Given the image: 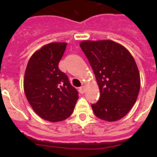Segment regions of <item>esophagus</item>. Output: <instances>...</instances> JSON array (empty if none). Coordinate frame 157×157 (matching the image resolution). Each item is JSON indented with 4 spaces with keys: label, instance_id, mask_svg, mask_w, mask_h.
I'll list each match as a JSON object with an SVG mask.
<instances>
[{
    "label": "esophagus",
    "instance_id": "obj_1",
    "mask_svg": "<svg viewBox=\"0 0 157 157\" xmlns=\"http://www.w3.org/2000/svg\"><path fill=\"white\" fill-rule=\"evenodd\" d=\"M79 92H80L81 94L85 93V92H86V86H81V87L79 88Z\"/></svg>",
    "mask_w": 157,
    "mask_h": 157
}]
</instances>
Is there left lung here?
Wrapping results in <instances>:
<instances>
[{"label": "left lung", "mask_w": 157, "mask_h": 157, "mask_svg": "<svg viewBox=\"0 0 157 157\" xmlns=\"http://www.w3.org/2000/svg\"><path fill=\"white\" fill-rule=\"evenodd\" d=\"M95 75L100 95L92 104L97 117L116 121L129 112L140 89V76L134 58L112 40H84L80 44Z\"/></svg>", "instance_id": "8db88e82"}]
</instances>
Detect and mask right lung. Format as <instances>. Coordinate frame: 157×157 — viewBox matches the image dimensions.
<instances>
[{
  "mask_svg": "<svg viewBox=\"0 0 157 157\" xmlns=\"http://www.w3.org/2000/svg\"><path fill=\"white\" fill-rule=\"evenodd\" d=\"M66 45L50 43L36 51L24 75L23 88L28 103L39 117L51 122L70 117L78 99V91L59 68Z\"/></svg>",
  "mask_w": 157,
  "mask_h": 157,
  "instance_id": "1",
  "label": "right lung"
}]
</instances>
